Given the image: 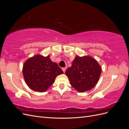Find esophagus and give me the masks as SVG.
Instances as JSON below:
<instances>
[{"instance_id":"esophagus-1","label":"esophagus","mask_w":129,"mask_h":129,"mask_svg":"<svg viewBox=\"0 0 129 129\" xmlns=\"http://www.w3.org/2000/svg\"><path fill=\"white\" fill-rule=\"evenodd\" d=\"M66 69H67V68L66 67H65V68H62V71H63V72L64 73L65 72V71H66Z\"/></svg>"}]
</instances>
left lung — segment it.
I'll use <instances>...</instances> for the list:
<instances>
[{"label":"left lung","instance_id":"1","mask_svg":"<svg viewBox=\"0 0 129 129\" xmlns=\"http://www.w3.org/2000/svg\"><path fill=\"white\" fill-rule=\"evenodd\" d=\"M102 68L97 61L90 56H76L72 65L65 72L72 86L79 92L90 90L98 82Z\"/></svg>","mask_w":129,"mask_h":129}]
</instances>
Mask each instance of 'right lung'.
Instances as JSON below:
<instances>
[{
	"label": "right lung",
	"mask_w": 129,
	"mask_h": 129,
	"mask_svg": "<svg viewBox=\"0 0 129 129\" xmlns=\"http://www.w3.org/2000/svg\"><path fill=\"white\" fill-rule=\"evenodd\" d=\"M25 82L32 90L45 92L54 83L56 77L63 74L60 67L50 56L36 55L27 60L22 69Z\"/></svg>",
	"instance_id": "1"
}]
</instances>
